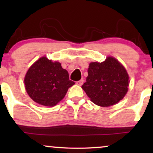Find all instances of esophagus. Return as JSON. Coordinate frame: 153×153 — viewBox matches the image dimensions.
Listing matches in <instances>:
<instances>
[{"instance_id": "1", "label": "esophagus", "mask_w": 153, "mask_h": 153, "mask_svg": "<svg viewBox=\"0 0 153 153\" xmlns=\"http://www.w3.org/2000/svg\"><path fill=\"white\" fill-rule=\"evenodd\" d=\"M83 82H84V80L83 79H81V80L76 81V84L78 85H82Z\"/></svg>"}]
</instances>
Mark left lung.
<instances>
[{"mask_svg": "<svg viewBox=\"0 0 153 153\" xmlns=\"http://www.w3.org/2000/svg\"><path fill=\"white\" fill-rule=\"evenodd\" d=\"M88 73L86 82L81 88L98 106L106 107L116 104L128 91V74L116 58L109 56L104 62H91Z\"/></svg>", "mask_w": 153, "mask_h": 153, "instance_id": "obj_1", "label": "left lung"}]
</instances>
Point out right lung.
I'll use <instances>...</instances> for the list:
<instances>
[{"label": "right lung", "instance_id": "obj_1", "mask_svg": "<svg viewBox=\"0 0 153 153\" xmlns=\"http://www.w3.org/2000/svg\"><path fill=\"white\" fill-rule=\"evenodd\" d=\"M27 93L33 101L46 106H54L63 99L74 84L68 71L59 62L42 57L28 69L24 78Z\"/></svg>", "mask_w": 153, "mask_h": 153}]
</instances>
